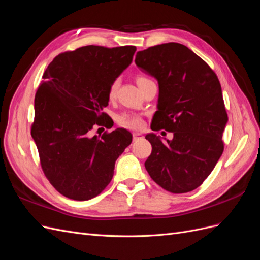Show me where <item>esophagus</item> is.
Masks as SVG:
<instances>
[{"label": "esophagus", "mask_w": 260, "mask_h": 260, "mask_svg": "<svg viewBox=\"0 0 260 260\" xmlns=\"http://www.w3.org/2000/svg\"><path fill=\"white\" fill-rule=\"evenodd\" d=\"M144 137L141 135V133H133V141H139L142 140Z\"/></svg>", "instance_id": "esophagus-1"}]
</instances>
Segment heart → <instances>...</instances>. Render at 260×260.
Returning a JSON list of instances; mask_svg holds the SVG:
<instances>
[{"label": "heart", "mask_w": 260, "mask_h": 260, "mask_svg": "<svg viewBox=\"0 0 260 260\" xmlns=\"http://www.w3.org/2000/svg\"><path fill=\"white\" fill-rule=\"evenodd\" d=\"M136 81H137V84L139 85V88H140L141 85L144 84L145 82H147L149 80L143 76H138L136 78ZM118 84H119V81L115 80L111 85H109V89H108V96L109 98L115 96L117 88H118ZM117 121H118V123L121 125V127L128 128V129H140L143 124V121L140 117H138L136 115H132V114H122V115L118 117Z\"/></svg>", "instance_id": "b5f03b06"}]
</instances>
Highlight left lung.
<instances>
[{"label":"left lung","mask_w":260,"mask_h":260,"mask_svg":"<svg viewBox=\"0 0 260 260\" xmlns=\"http://www.w3.org/2000/svg\"><path fill=\"white\" fill-rule=\"evenodd\" d=\"M136 64L158 82L151 128L174 133L171 140L148 133V175L171 193L199 187L223 152L228 122L221 85L210 67L187 46L169 42L139 51Z\"/></svg>","instance_id":"8db88e82"}]
</instances>
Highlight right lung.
Listing matches in <instances>:
<instances>
[{
    "instance_id": "1",
    "label": "right lung",
    "mask_w": 260,
    "mask_h": 260,
    "mask_svg": "<svg viewBox=\"0 0 260 260\" xmlns=\"http://www.w3.org/2000/svg\"><path fill=\"white\" fill-rule=\"evenodd\" d=\"M136 51V46H82L59 54L43 74L31 137L44 175L68 199L98 196L111 182L117 158L132 142L123 128L101 138L91 137L90 131L111 122L103 113L109 85L130 66Z\"/></svg>"
}]
</instances>
